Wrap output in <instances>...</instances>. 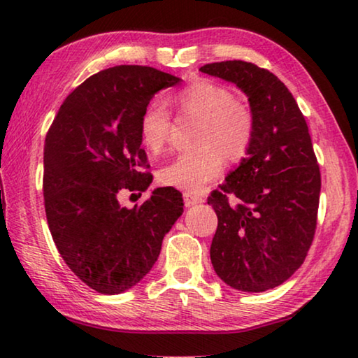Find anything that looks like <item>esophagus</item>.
<instances>
[{
  "label": "esophagus",
  "mask_w": 358,
  "mask_h": 358,
  "mask_svg": "<svg viewBox=\"0 0 358 358\" xmlns=\"http://www.w3.org/2000/svg\"><path fill=\"white\" fill-rule=\"evenodd\" d=\"M183 199H185L186 207H192V205L202 203L205 201L202 196H197V194H191V192H185L183 194Z\"/></svg>",
  "instance_id": "1"
}]
</instances>
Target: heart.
<instances>
[{"label": "heart", "instance_id": "heart-1", "mask_svg": "<svg viewBox=\"0 0 358 358\" xmlns=\"http://www.w3.org/2000/svg\"><path fill=\"white\" fill-rule=\"evenodd\" d=\"M181 110L201 118L197 145L201 148L175 156L159 171L161 183L199 192L222 172L224 157L240 159L250 148L254 118L250 108L235 102L229 90L211 82H197L175 96ZM171 131V115L161 101H151L141 117V137L151 151L164 147Z\"/></svg>", "mask_w": 358, "mask_h": 358}]
</instances>
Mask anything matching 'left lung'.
I'll return each mask as SVG.
<instances>
[{
  "label": "left lung",
  "mask_w": 358,
  "mask_h": 358,
  "mask_svg": "<svg viewBox=\"0 0 358 358\" xmlns=\"http://www.w3.org/2000/svg\"><path fill=\"white\" fill-rule=\"evenodd\" d=\"M199 71L241 90L254 118L246 156L208 197L217 216L211 264L227 286L264 292L300 268L316 232L320 172L310 131L292 93L270 71L240 59ZM227 195L238 203L230 206Z\"/></svg>",
  "instance_id": "1"
}]
</instances>
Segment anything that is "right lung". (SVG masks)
<instances>
[{"label": "right lung", "instance_id": "right-lung-1", "mask_svg": "<svg viewBox=\"0 0 358 358\" xmlns=\"http://www.w3.org/2000/svg\"><path fill=\"white\" fill-rule=\"evenodd\" d=\"M181 78L148 66H113L88 77L59 107L44 145L48 229L66 265L94 289L134 287L159 257L183 213L181 192L156 187L141 207L118 202L123 189L147 191L141 147L143 108Z\"/></svg>", "mask_w": 358, "mask_h": 358}]
</instances>
